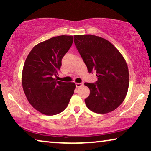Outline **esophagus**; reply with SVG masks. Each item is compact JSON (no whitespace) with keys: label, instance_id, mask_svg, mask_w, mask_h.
<instances>
[{"label":"esophagus","instance_id":"1","mask_svg":"<svg viewBox=\"0 0 151 151\" xmlns=\"http://www.w3.org/2000/svg\"><path fill=\"white\" fill-rule=\"evenodd\" d=\"M76 87L78 88V87H80V86H83V83H76Z\"/></svg>","mask_w":151,"mask_h":151}]
</instances>
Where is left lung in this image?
<instances>
[{
  "mask_svg": "<svg viewBox=\"0 0 151 151\" xmlns=\"http://www.w3.org/2000/svg\"><path fill=\"white\" fill-rule=\"evenodd\" d=\"M74 42L88 71L98 77L96 83H84L90 89L84 100L86 106L100 114L114 111L124 100L129 85L123 55L109 41L94 35H75Z\"/></svg>",
  "mask_w": 151,
  "mask_h": 151,
  "instance_id": "obj_1",
  "label": "left lung"
}]
</instances>
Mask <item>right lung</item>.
<instances>
[{
	"mask_svg": "<svg viewBox=\"0 0 151 151\" xmlns=\"http://www.w3.org/2000/svg\"><path fill=\"white\" fill-rule=\"evenodd\" d=\"M73 43L72 36H59L38 43L24 62L22 85L30 104L41 113L54 115L69 104L76 87L74 82L58 81L62 59Z\"/></svg>",
	"mask_w": 151,
	"mask_h": 151,
	"instance_id": "1",
	"label": "right lung"
}]
</instances>
